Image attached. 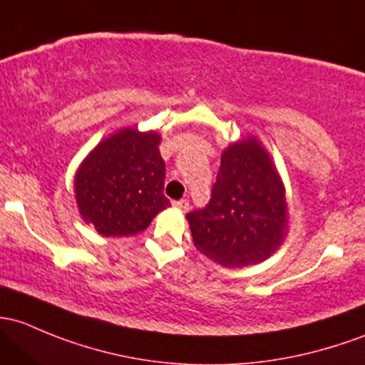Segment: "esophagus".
<instances>
[{
    "label": "esophagus",
    "instance_id": "34e87169",
    "mask_svg": "<svg viewBox=\"0 0 365 365\" xmlns=\"http://www.w3.org/2000/svg\"><path fill=\"white\" fill-rule=\"evenodd\" d=\"M173 206L178 210H182V212H187L189 210V201L187 199H180V201H173Z\"/></svg>",
    "mask_w": 365,
    "mask_h": 365
}]
</instances>
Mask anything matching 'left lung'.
<instances>
[{"label": "left lung", "mask_w": 365, "mask_h": 365, "mask_svg": "<svg viewBox=\"0 0 365 365\" xmlns=\"http://www.w3.org/2000/svg\"><path fill=\"white\" fill-rule=\"evenodd\" d=\"M187 220L195 248L220 266L247 267L278 250L289 222L285 187L257 138L225 148L212 199Z\"/></svg>", "instance_id": "8db88e82"}]
</instances>
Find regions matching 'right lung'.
<instances>
[{"instance_id": "obj_1", "label": "right lung", "mask_w": 365, "mask_h": 365, "mask_svg": "<svg viewBox=\"0 0 365 365\" xmlns=\"http://www.w3.org/2000/svg\"><path fill=\"white\" fill-rule=\"evenodd\" d=\"M155 131L125 128L103 140L75 175L80 215L103 236H134L171 205Z\"/></svg>"}]
</instances>
